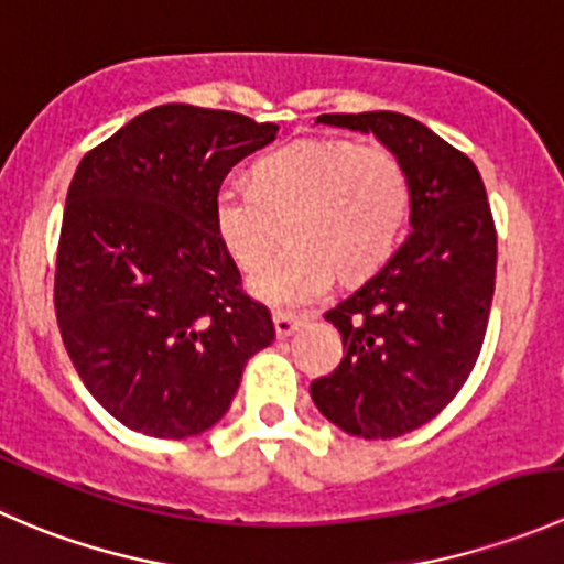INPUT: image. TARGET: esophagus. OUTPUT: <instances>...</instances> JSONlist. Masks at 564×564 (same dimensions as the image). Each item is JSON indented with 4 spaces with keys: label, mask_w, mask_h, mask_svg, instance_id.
Returning a JSON list of instances; mask_svg holds the SVG:
<instances>
[{
    "label": "esophagus",
    "mask_w": 564,
    "mask_h": 564,
    "mask_svg": "<svg viewBox=\"0 0 564 564\" xmlns=\"http://www.w3.org/2000/svg\"><path fill=\"white\" fill-rule=\"evenodd\" d=\"M305 318L308 316L292 314V311H275V314H272V322H275L278 338H289V335H292L294 329L305 322Z\"/></svg>",
    "instance_id": "1"
}]
</instances>
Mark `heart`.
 I'll use <instances>...</instances> for the list:
<instances>
[{
  "label": "heart",
  "mask_w": 564,
  "mask_h": 564,
  "mask_svg": "<svg viewBox=\"0 0 564 564\" xmlns=\"http://www.w3.org/2000/svg\"><path fill=\"white\" fill-rule=\"evenodd\" d=\"M409 213L412 180L395 152L303 139L259 158L253 187L220 185L213 226L231 259L256 270L289 223L295 248L261 267L250 289L272 305H305L329 292L335 270L362 278L382 267Z\"/></svg>",
  "instance_id": "1"
}]
</instances>
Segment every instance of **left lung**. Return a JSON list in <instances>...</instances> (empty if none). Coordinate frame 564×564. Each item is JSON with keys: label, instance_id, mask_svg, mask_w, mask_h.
I'll use <instances>...</instances> for the list:
<instances>
[{"label": "left lung", "instance_id": "8db88e82", "mask_svg": "<svg viewBox=\"0 0 564 564\" xmlns=\"http://www.w3.org/2000/svg\"><path fill=\"white\" fill-rule=\"evenodd\" d=\"M316 122L373 133L412 180V235L324 318L344 357L311 398L340 431L392 440L442 412L475 368L497 281V229L475 163L395 111L322 113Z\"/></svg>", "mask_w": 564, "mask_h": 564}]
</instances>
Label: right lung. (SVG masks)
<instances>
[{"label": "right lung", "instance_id": "obj_1", "mask_svg": "<svg viewBox=\"0 0 564 564\" xmlns=\"http://www.w3.org/2000/svg\"><path fill=\"white\" fill-rule=\"evenodd\" d=\"M275 133L246 113L166 104L78 163L56 324L82 382L130 431L185 440L213 429L246 362L275 338L213 226L220 182Z\"/></svg>", "mask_w": 564, "mask_h": 564}]
</instances>
